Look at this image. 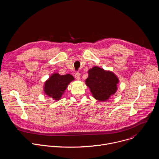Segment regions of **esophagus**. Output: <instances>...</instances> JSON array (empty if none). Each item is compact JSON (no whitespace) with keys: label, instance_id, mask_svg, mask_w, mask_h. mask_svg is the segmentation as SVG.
I'll use <instances>...</instances> for the list:
<instances>
[{"label":"esophagus","instance_id":"34e87169","mask_svg":"<svg viewBox=\"0 0 159 159\" xmlns=\"http://www.w3.org/2000/svg\"><path fill=\"white\" fill-rule=\"evenodd\" d=\"M80 74L79 72H76L75 74V78L77 79V80H79L80 79Z\"/></svg>","mask_w":159,"mask_h":159}]
</instances>
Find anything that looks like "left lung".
I'll use <instances>...</instances> for the list:
<instances>
[{"label": "left lung", "instance_id": "left-lung-1", "mask_svg": "<svg viewBox=\"0 0 159 159\" xmlns=\"http://www.w3.org/2000/svg\"><path fill=\"white\" fill-rule=\"evenodd\" d=\"M85 80L93 97L101 101H107L117 90L118 78L110 71H106L98 66H94L88 71Z\"/></svg>", "mask_w": 159, "mask_h": 159}]
</instances>
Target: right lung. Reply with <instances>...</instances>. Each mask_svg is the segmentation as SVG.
I'll list each match as a JSON object with an SVG mask.
<instances>
[{
  "label": "right lung",
  "instance_id": "1",
  "mask_svg": "<svg viewBox=\"0 0 159 159\" xmlns=\"http://www.w3.org/2000/svg\"><path fill=\"white\" fill-rule=\"evenodd\" d=\"M74 80V77L70 74L60 75L57 73L53 74L44 83V93L54 100L58 101L69 83Z\"/></svg>",
  "mask_w": 159,
  "mask_h": 159
}]
</instances>
